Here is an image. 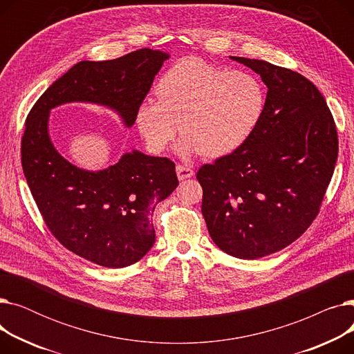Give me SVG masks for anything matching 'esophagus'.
Returning a JSON list of instances; mask_svg holds the SVG:
<instances>
[{"mask_svg":"<svg viewBox=\"0 0 354 354\" xmlns=\"http://www.w3.org/2000/svg\"><path fill=\"white\" fill-rule=\"evenodd\" d=\"M176 174H178V178L180 180H183V179H188V178L194 176V169H191V167H188V166L178 165L176 166Z\"/></svg>","mask_w":354,"mask_h":354,"instance_id":"obj_1","label":"esophagus"}]
</instances>
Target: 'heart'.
Here are the masks:
<instances>
[{"label":"heart","mask_w":354,"mask_h":354,"mask_svg":"<svg viewBox=\"0 0 354 354\" xmlns=\"http://www.w3.org/2000/svg\"><path fill=\"white\" fill-rule=\"evenodd\" d=\"M156 93L159 99H145L135 115L139 133L153 153L169 145L180 123L182 156H227L251 138L266 109L264 86L254 74L194 57L166 70Z\"/></svg>","instance_id":"b5f03b06"}]
</instances>
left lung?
<instances>
[{
  "label": "left lung",
  "mask_w": 354,
  "mask_h": 354,
  "mask_svg": "<svg viewBox=\"0 0 354 354\" xmlns=\"http://www.w3.org/2000/svg\"><path fill=\"white\" fill-rule=\"evenodd\" d=\"M231 59L267 86L266 109L235 152L203 165L202 215L224 252L255 259L301 236L320 211L339 153L336 123L319 88L264 60Z\"/></svg>",
  "instance_id": "8db88e82"
}]
</instances>
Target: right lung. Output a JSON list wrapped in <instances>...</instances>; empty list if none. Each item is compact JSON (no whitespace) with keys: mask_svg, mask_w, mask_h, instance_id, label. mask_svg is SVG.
Here are the masks:
<instances>
[{"mask_svg":"<svg viewBox=\"0 0 354 354\" xmlns=\"http://www.w3.org/2000/svg\"><path fill=\"white\" fill-rule=\"evenodd\" d=\"M169 54L140 48L107 62H80L35 102L26 120L21 163L31 195L59 243L102 267L138 263L155 244V207L178 187L175 163L139 151L91 172L74 166L48 135L50 110L83 102L115 110L126 127Z\"/></svg>","mask_w":354,"mask_h":354,"instance_id":"1","label":"right lung"}]
</instances>
